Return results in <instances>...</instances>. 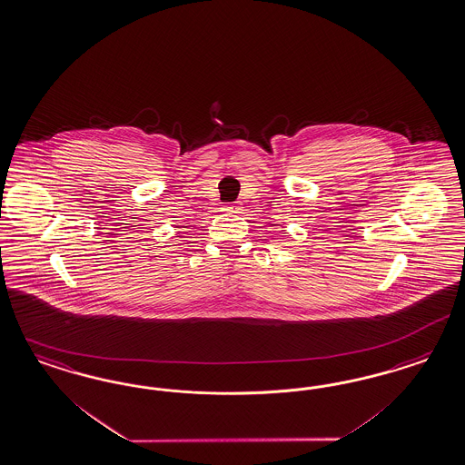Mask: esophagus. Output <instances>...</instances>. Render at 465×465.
I'll use <instances>...</instances> for the list:
<instances>
[{
	"label": "esophagus",
	"instance_id": "1",
	"mask_svg": "<svg viewBox=\"0 0 465 465\" xmlns=\"http://www.w3.org/2000/svg\"><path fill=\"white\" fill-rule=\"evenodd\" d=\"M241 203H234V205H225L224 210L225 212H234V213H238V212H241Z\"/></svg>",
	"mask_w": 465,
	"mask_h": 465
}]
</instances>
